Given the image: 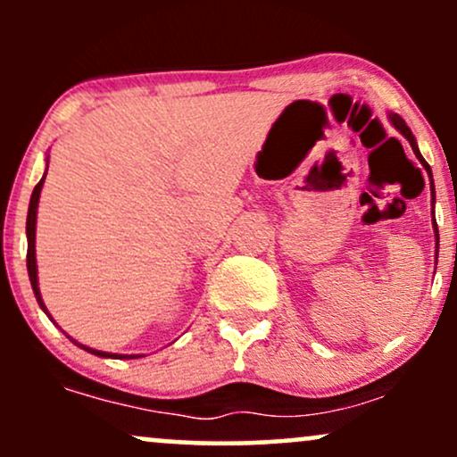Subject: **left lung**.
I'll return each mask as SVG.
<instances>
[{
  "instance_id": "obj_1",
  "label": "left lung",
  "mask_w": 457,
  "mask_h": 457,
  "mask_svg": "<svg viewBox=\"0 0 457 457\" xmlns=\"http://www.w3.org/2000/svg\"><path fill=\"white\" fill-rule=\"evenodd\" d=\"M389 120H391L393 127H395L397 130H400V133L403 135V137L408 139V144L412 145V152H414V154H417V159L423 162V167H426L428 174H429V165L426 162V159H423V156H421V152H419V148H417V141H414V135L411 133V129L406 127V122H403V120H402L400 115H397V113H391V115H389ZM429 178H432V176H429ZM434 232H436V253H438V228H436V219H434Z\"/></svg>"
}]
</instances>
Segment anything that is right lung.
Instances as JSON below:
<instances>
[{"mask_svg": "<svg viewBox=\"0 0 457 457\" xmlns=\"http://www.w3.org/2000/svg\"><path fill=\"white\" fill-rule=\"evenodd\" d=\"M46 176V174H45ZM45 176L43 180L38 182V185L34 187V193H31V199H29V211H28V228H25V232H28V272H29V281H31V290H34L36 295V301H38V305L45 309V313L49 316V312H46L45 303H43V296H40V290H38V272H36V212H38V199H40V191H43V182H45ZM75 342V339H72ZM77 344V342H75ZM79 348L87 350V353L96 354V356H112V359H135L137 354H112V353H101V350H94V348H86V345L77 344Z\"/></svg>", "mask_w": 457, "mask_h": 457, "instance_id": "right-lung-1", "label": "right lung"}]
</instances>
